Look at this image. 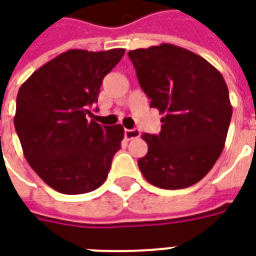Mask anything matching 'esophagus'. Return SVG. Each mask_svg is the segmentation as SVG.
<instances>
[{
    "label": "esophagus",
    "mask_w": 256,
    "mask_h": 256,
    "mask_svg": "<svg viewBox=\"0 0 256 256\" xmlns=\"http://www.w3.org/2000/svg\"><path fill=\"white\" fill-rule=\"evenodd\" d=\"M140 136H141V133H140V130H137V128H132V130L126 128V130H124V138L128 140V141L134 138H138Z\"/></svg>",
    "instance_id": "1"
}]
</instances>
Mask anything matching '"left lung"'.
<instances>
[{"mask_svg":"<svg viewBox=\"0 0 256 256\" xmlns=\"http://www.w3.org/2000/svg\"><path fill=\"white\" fill-rule=\"evenodd\" d=\"M140 86L159 110V134H142L145 180L162 189L198 182L222 154L230 124L229 90L220 72L196 53L162 44L128 52Z\"/></svg>","mask_w":256,"mask_h":256,"instance_id":"obj_1","label":"left lung"}]
</instances>
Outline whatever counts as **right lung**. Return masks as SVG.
Here are the masks:
<instances>
[{"mask_svg": "<svg viewBox=\"0 0 256 256\" xmlns=\"http://www.w3.org/2000/svg\"><path fill=\"white\" fill-rule=\"evenodd\" d=\"M124 49H71L38 68L20 86L14 128L31 168L64 194L94 190L106 180L120 150V124L88 120L106 74Z\"/></svg>", "mask_w": 256, "mask_h": 256, "instance_id": "add662e5", "label": "right lung"}]
</instances>
